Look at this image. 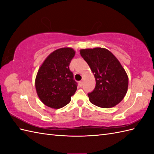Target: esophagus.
<instances>
[{"label": "esophagus", "mask_w": 154, "mask_h": 154, "mask_svg": "<svg viewBox=\"0 0 154 154\" xmlns=\"http://www.w3.org/2000/svg\"><path fill=\"white\" fill-rule=\"evenodd\" d=\"M79 85H80L81 87H82L83 85V81H79Z\"/></svg>", "instance_id": "esophagus-1"}]
</instances>
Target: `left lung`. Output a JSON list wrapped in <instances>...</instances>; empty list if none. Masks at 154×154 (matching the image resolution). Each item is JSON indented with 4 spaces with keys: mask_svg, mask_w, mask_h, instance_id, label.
Returning <instances> with one entry per match:
<instances>
[{
    "mask_svg": "<svg viewBox=\"0 0 154 154\" xmlns=\"http://www.w3.org/2000/svg\"><path fill=\"white\" fill-rule=\"evenodd\" d=\"M80 54L94 73L96 86L88 93L90 102L99 107L111 108L122 100L128 77L118 59L105 48L82 49Z\"/></svg>",
    "mask_w": 154,
    "mask_h": 154,
    "instance_id": "8db88e82",
    "label": "left lung"
}]
</instances>
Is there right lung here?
Listing matches in <instances>:
<instances>
[{
  "label": "right lung",
  "mask_w": 154,
  "mask_h": 154,
  "mask_svg": "<svg viewBox=\"0 0 154 154\" xmlns=\"http://www.w3.org/2000/svg\"><path fill=\"white\" fill-rule=\"evenodd\" d=\"M75 54L71 48L58 49L49 55L39 68L35 86L45 105L57 109L69 103L77 85L69 67Z\"/></svg>",
  "instance_id": "right-lung-1"
}]
</instances>
